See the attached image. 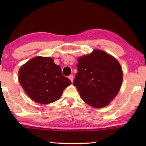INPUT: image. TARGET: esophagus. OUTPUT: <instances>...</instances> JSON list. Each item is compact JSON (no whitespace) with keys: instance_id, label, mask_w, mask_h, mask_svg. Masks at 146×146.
<instances>
[{"instance_id":"esophagus-1","label":"esophagus","mask_w":146,"mask_h":146,"mask_svg":"<svg viewBox=\"0 0 146 146\" xmlns=\"http://www.w3.org/2000/svg\"><path fill=\"white\" fill-rule=\"evenodd\" d=\"M68 78H69L70 80L72 82H73V80H74V76H73V75H70L69 76H68Z\"/></svg>"}]
</instances>
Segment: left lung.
<instances>
[{
	"mask_svg": "<svg viewBox=\"0 0 146 146\" xmlns=\"http://www.w3.org/2000/svg\"><path fill=\"white\" fill-rule=\"evenodd\" d=\"M74 85L81 98L91 106L108 105L120 89L122 70L115 58L105 52L94 50L78 59Z\"/></svg>",
	"mask_w": 146,
	"mask_h": 146,
	"instance_id": "obj_1",
	"label": "left lung"
}]
</instances>
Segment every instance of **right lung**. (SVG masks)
<instances>
[{
    "label": "right lung",
    "mask_w": 146,
    "mask_h": 146,
    "mask_svg": "<svg viewBox=\"0 0 146 146\" xmlns=\"http://www.w3.org/2000/svg\"><path fill=\"white\" fill-rule=\"evenodd\" d=\"M19 78L27 94L42 104L56 101L71 84V81L62 74L60 66L49 57L36 56L22 66Z\"/></svg>",
    "instance_id": "right-lung-1"
}]
</instances>
